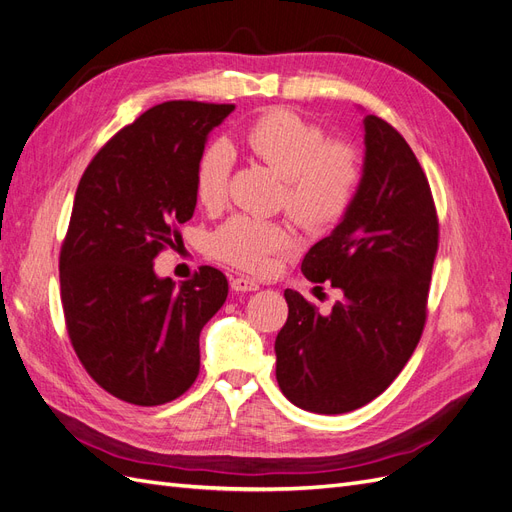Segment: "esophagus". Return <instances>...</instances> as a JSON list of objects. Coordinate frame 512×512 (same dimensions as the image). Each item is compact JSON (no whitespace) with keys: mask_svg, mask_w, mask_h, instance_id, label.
Instances as JSON below:
<instances>
[{"mask_svg":"<svg viewBox=\"0 0 512 512\" xmlns=\"http://www.w3.org/2000/svg\"><path fill=\"white\" fill-rule=\"evenodd\" d=\"M230 286H232V290H237V292H252V290L260 288V284L256 280H252V277H245V275L232 277Z\"/></svg>","mask_w":512,"mask_h":512,"instance_id":"obj_1","label":"esophagus"}]
</instances>
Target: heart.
Here are the masks:
<instances>
[{"mask_svg": "<svg viewBox=\"0 0 512 512\" xmlns=\"http://www.w3.org/2000/svg\"><path fill=\"white\" fill-rule=\"evenodd\" d=\"M243 145L256 160L282 177L280 203L305 230L337 224L354 205L365 166L359 147L327 141L318 123L288 108H271L243 132ZM232 151L218 141L203 149L194 170V192L200 207L218 211L228 192ZM290 245L282 222L235 215L211 239V252L228 265L262 273L271 258Z\"/></svg>", "mask_w": 512, "mask_h": 512, "instance_id": "1", "label": "heart"}]
</instances>
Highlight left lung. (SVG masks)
Wrapping results in <instances>:
<instances>
[{"instance_id":"1","label":"left lung","mask_w":512,"mask_h":512,"mask_svg":"<svg viewBox=\"0 0 512 512\" xmlns=\"http://www.w3.org/2000/svg\"><path fill=\"white\" fill-rule=\"evenodd\" d=\"M438 243L436 203L414 151L391 123L367 115L361 190L301 265L309 282H331L339 301L320 314L284 290L275 376L294 406L344 414L389 389L423 335Z\"/></svg>"}]
</instances>
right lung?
<instances>
[{
  "label": "right lung",
  "mask_w": 512,
  "mask_h": 512,
  "mask_svg": "<svg viewBox=\"0 0 512 512\" xmlns=\"http://www.w3.org/2000/svg\"><path fill=\"white\" fill-rule=\"evenodd\" d=\"M235 104L173 100L121 128L85 168L59 252L70 344L106 393L162 406L194 384L198 337L228 297L226 275L200 267L175 286L153 260L194 215V170L207 134Z\"/></svg>",
  "instance_id": "obj_1"
}]
</instances>
